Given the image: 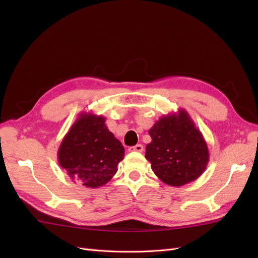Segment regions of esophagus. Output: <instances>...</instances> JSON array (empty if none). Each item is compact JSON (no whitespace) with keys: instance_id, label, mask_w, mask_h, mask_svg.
I'll use <instances>...</instances> for the list:
<instances>
[{"instance_id":"34e87169","label":"esophagus","mask_w":258,"mask_h":258,"mask_svg":"<svg viewBox=\"0 0 258 258\" xmlns=\"http://www.w3.org/2000/svg\"><path fill=\"white\" fill-rule=\"evenodd\" d=\"M143 150H144V148H143V145H142V144H137V145L131 146V147L129 148L130 152H139V153H142Z\"/></svg>"}]
</instances>
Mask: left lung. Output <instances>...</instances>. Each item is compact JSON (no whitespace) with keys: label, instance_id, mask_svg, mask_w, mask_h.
<instances>
[{"label":"left lung","instance_id":"1","mask_svg":"<svg viewBox=\"0 0 258 258\" xmlns=\"http://www.w3.org/2000/svg\"><path fill=\"white\" fill-rule=\"evenodd\" d=\"M148 134L152 142L146 145L145 158L160 181L179 187L205 172L210 157L207 142L183 108L161 116Z\"/></svg>","mask_w":258,"mask_h":258}]
</instances>
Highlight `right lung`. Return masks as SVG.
<instances>
[{
    "instance_id": "right-lung-1",
    "label": "right lung",
    "mask_w": 258,
    "mask_h": 258,
    "mask_svg": "<svg viewBox=\"0 0 258 258\" xmlns=\"http://www.w3.org/2000/svg\"><path fill=\"white\" fill-rule=\"evenodd\" d=\"M124 148L101 115L82 112L58 150V161L73 181L87 188L105 185L117 172Z\"/></svg>"
}]
</instances>
